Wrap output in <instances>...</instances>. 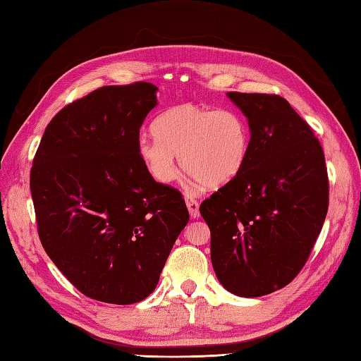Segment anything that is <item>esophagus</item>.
Wrapping results in <instances>:
<instances>
[{
  "label": "esophagus",
  "mask_w": 361,
  "mask_h": 361,
  "mask_svg": "<svg viewBox=\"0 0 361 361\" xmlns=\"http://www.w3.org/2000/svg\"><path fill=\"white\" fill-rule=\"evenodd\" d=\"M185 200H186V206L189 209V214L190 217L192 219H198V216H200V203H198L195 198L192 195H185Z\"/></svg>",
  "instance_id": "obj_1"
}]
</instances>
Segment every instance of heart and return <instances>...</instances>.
Wrapping results in <instances>:
<instances>
[{
    "mask_svg": "<svg viewBox=\"0 0 361 361\" xmlns=\"http://www.w3.org/2000/svg\"><path fill=\"white\" fill-rule=\"evenodd\" d=\"M155 137L137 141V157L161 185L172 183L178 169L204 188H220L235 178L247 163L251 132L248 121L234 109L178 104L153 122Z\"/></svg>",
    "mask_w": 361,
    "mask_h": 361,
    "instance_id": "b5f03b06",
    "label": "heart"
}]
</instances>
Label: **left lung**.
I'll list each match as a JSON object with an SVG mask.
<instances>
[{
  "label": "left lung",
  "instance_id": "obj_1",
  "mask_svg": "<svg viewBox=\"0 0 361 361\" xmlns=\"http://www.w3.org/2000/svg\"><path fill=\"white\" fill-rule=\"evenodd\" d=\"M226 96L248 119L240 173L200 204L211 229L214 271L245 298L286 287L307 262L329 208L324 152L313 130L278 94Z\"/></svg>",
  "mask_w": 361,
  "mask_h": 361
}]
</instances>
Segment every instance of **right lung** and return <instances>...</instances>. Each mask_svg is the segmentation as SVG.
<instances>
[{"label":"right lung","instance_id":"1","mask_svg":"<svg viewBox=\"0 0 361 361\" xmlns=\"http://www.w3.org/2000/svg\"><path fill=\"white\" fill-rule=\"evenodd\" d=\"M157 90L149 82L110 85L66 105L46 127L30 169L46 255L96 301L147 298L189 221L183 195L153 180L137 157Z\"/></svg>","mask_w":361,"mask_h":361}]
</instances>
